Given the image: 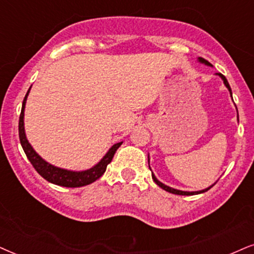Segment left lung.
Returning <instances> with one entry per match:
<instances>
[{"mask_svg": "<svg viewBox=\"0 0 254 254\" xmlns=\"http://www.w3.org/2000/svg\"><path fill=\"white\" fill-rule=\"evenodd\" d=\"M198 61L200 63H203V64H205V65H208V66H212V64H211L210 62H208V61H206V60H204V59H201V57H198ZM217 75H219V77H221V79H223L224 81V84H225V86L227 89H229V91H230V94H231V97H232V90H231V86H230V84H229V82H227V79H226V77L224 76V75H221V73H217ZM238 111V110H237ZM238 121H239V116H238ZM149 168H150V165H149ZM151 170V169H150ZM152 179H153V182L156 183L157 185L159 186V188H162L163 190H165V191H168V192H170V193H173V194H179V195H193V194H199V193H204V192H206V191H208L210 190L211 188H212V186L216 184V183H214L213 185H211V186H208L207 189H204V190H201V191H193V192H189V191H181V190H177V189H173V188H170V186H168V185H165V184H163V183H160L158 179L156 178V176L153 175L152 173Z\"/></svg>", "mask_w": 254, "mask_h": 254, "instance_id": "8db88e82", "label": "left lung"}]
</instances>
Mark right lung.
<instances>
[{"label": "right lung", "mask_w": 254, "mask_h": 254, "mask_svg": "<svg viewBox=\"0 0 254 254\" xmlns=\"http://www.w3.org/2000/svg\"><path fill=\"white\" fill-rule=\"evenodd\" d=\"M31 88V86H30ZM29 88L27 95L23 99V103H22V110L20 115V121H18V136H20V142L21 145L23 147L24 153L27 155L29 162L33 164L35 170L40 173L46 181L53 184L64 186V188H79V186L89 185L95 181H97L99 177L103 176V173L107 170V166L109 163L111 162L114 158L115 152H116L118 147L122 145V143H117L115 145H112L105 156L102 158L95 166H92L91 169L85 170V171H70V170L61 169L57 166H54L46 162L41 156H38V153L33 149V146L30 145V143L28 142L27 136L24 132V108H25V102H27V97L30 91Z\"/></svg>", "instance_id": "right-lung-1"}]
</instances>
